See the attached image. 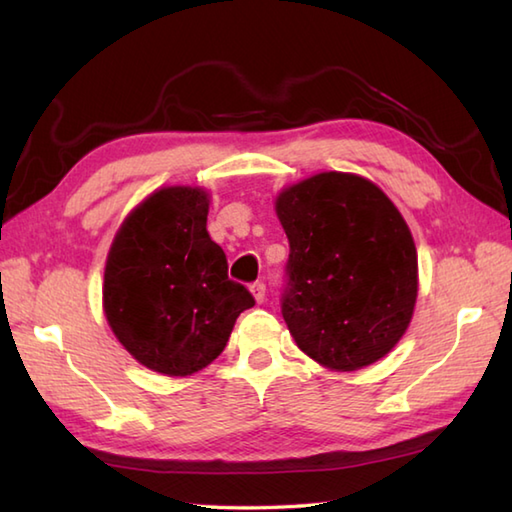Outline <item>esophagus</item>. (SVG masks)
Returning a JSON list of instances; mask_svg holds the SVG:
<instances>
[{
	"label": "esophagus",
	"mask_w": 512,
	"mask_h": 512,
	"mask_svg": "<svg viewBox=\"0 0 512 512\" xmlns=\"http://www.w3.org/2000/svg\"><path fill=\"white\" fill-rule=\"evenodd\" d=\"M250 292H253V297H255L257 303H264L266 284H264V281H253V284H250Z\"/></svg>",
	"instance_id": "esophagus-1"
}]
</instances>
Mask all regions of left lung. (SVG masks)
<instances>
[{
  "label": "left lung",
  "mask_w": 512,
  "mask_h": 512,
  "mask_svg": "<svg viewBox=\"0 0 512 512\" xmlns=\"http://www.w3.org/2000/svg\"><path fill=\"white\" fill-rule=\"evenodd\" d=\"M290 255L281 314L297 345L339 372L376 363L405 334L418 297L409 226L376 184L328 171L277 198Z\"/></svg>",
  "instance_id": "obj_1"
}]
</instances>
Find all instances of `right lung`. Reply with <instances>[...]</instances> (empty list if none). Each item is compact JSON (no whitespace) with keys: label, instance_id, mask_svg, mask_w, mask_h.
<instances>
[{"label":"right lung","instance_id":"add662e5","mask_svg":"<svg viewBox=\"0 0 512 512\" xmlns=\"http://www.w3.org/2000/svg\"><path fill=\"white\" fill-rule=\"evenodd\" d=\"M206 215L202 189H160L129 213L107 257L103 308L110 328L138 363L167 376L209 365L235 319L255 306L248 288L228 279Z\"/></svg>","mask_w":512,"mask_h":512}]
</instances>
